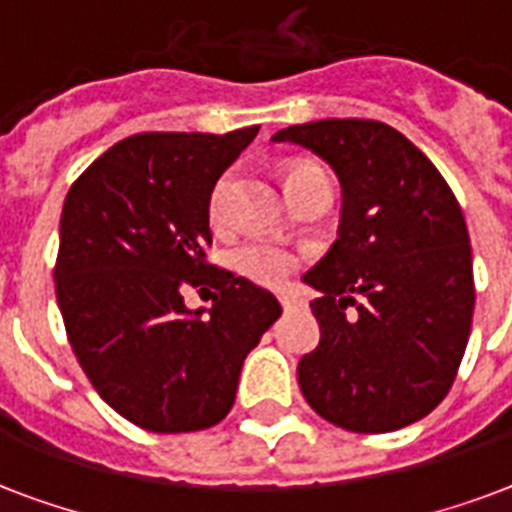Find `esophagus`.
<instances>
[{
  "label": "esophagus",
  "mask_w": 512,
  "mask_h": 512,
  "mask_svg": "<svg viewBox=\"0 0 512 512\" xmlns=\"http://www.w3.org/2000/svg\"><path fill=\"white\" fill-rule=\"evenodd\" d=\"M277 301H280L285 310H288V307H291V304H293V296L288 291H280V293H277Z\"/></svg>",
  "instance_id": "esophagus-1"
}]
</instances>
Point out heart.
Wrapping results in <instances>:
<instances>
[{"label": "heart", "instance_id": "obj_1", "mask_svg": "<svg viewBox=\"0 0 512 512\" xmlns=\"http://www.w3.org/2000/svg\"><path fill=\"white\" fill-rule=\"evenodd\" d=\"M315 168L310 165H296V168H288L285 173V186L291 189L299 178H304L307 173H312ZM229 178L221 176L216 181L211 192V200H208V216H211L213 224H219L224 219V197H227ZM232 267L240 272L243 277H248L251 283L259 285H280L285 277L291 275L293 269L301 264V253L291 245L275 243V240H264V237H253V240H245L232 251L229 256Z\"/></svg>", "mask_w": 512, "mask_h": 512}]
</instances>
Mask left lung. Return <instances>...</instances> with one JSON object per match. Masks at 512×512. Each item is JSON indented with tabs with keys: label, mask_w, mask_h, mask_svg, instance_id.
I'll return each instance as SVG.
<instances>
[{
	"label": "left lung",
	"mask_w": 512,
	"mask_h": 512,
	"mask_svg": "<svg viewBox=\"0 0 512 512\" xmlns=\"http://www.w3.org/2000/svg\"><path fill=\"white\" fill-rule=\"evenodd\" d=\"M275 141L323 157L344 192L339 240L304 275L323 296L310 304L320 342L296 368L301 395L350 433L427 417L457 379L475 304L470 237L451 186L384 122H307Z\"/></svg>",
	"instance_id": "obj_1"
}]
</instances>
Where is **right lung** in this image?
<instances>
[{
    "instance_id": "obj_1",
    "label": "right lung",
    "mask_w": 512,
    "mask_h": 512,
    "mask_svg": "<svg viewBox=\"0 0 512 512\" xmlns=\"http://www.w3.org/2000/svg\"><path fill=\"white\" fill-rule=\"evenodd\" d=\"M259 133H138L71 184L61 213L55 296L95 392L152 433L219 425L245 355L280 318L269 291L208 261V200ZM186 287H213L208 316Z\"/></svg>"
}]
</instances>
